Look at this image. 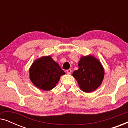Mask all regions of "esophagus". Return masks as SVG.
Returning a JSON list of instances; mask_svg holds the SVG:
<instances>
[{
    "mask_svg": "<svg viewBox=\"0 0 128 128\" xmlns=\"http://www.w3.org/2000/svg\"><path fill=\"white\" fill-rule=\"evenodd\" d=\"M66 73H67V74H70L72 73V70L71 69H68L66 70Z\"/></svg>",
    "mask_w": 128,
    "mask_h": 128,
    "instance_id": "34e87169",
    "label": "esophagus"
}]
</instances>
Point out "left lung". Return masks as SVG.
Here are the masks:
<instances>
[{"instance_id": "obj_1", "label": "left lung", "mask_w": 128, "mask_h": 128, "mask_svg": "<svg viewBox=\"0 0 128 128\" xmlns=\"http://www.w3.org/2000/svg\"><path fill=\"white\" fill-rule=\"evenodd\" d=\"M78 69L73 73L81 90L90 92L96 90L102 83L104 70L99 60L92 55L84 56L78 62Z\"/></svg>"}]
</instances>
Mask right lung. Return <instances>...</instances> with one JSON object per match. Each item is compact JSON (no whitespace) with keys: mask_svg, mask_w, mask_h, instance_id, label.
Segmentation results:
<instances>
[{"mask_svg":"<svg viewBox=\"0 0 128 128\" xmlns=\"http://www.w3.org/2000/svg\"><path fill=\"white\" fill-rule=\"evenodd\" d=\"M29 73L32 83L38 88L45 91L54 88L60 77L65 74L50 56H45L35 60L30 68Z\"/></svg>","mask_w":128,"mask_h":128,"instance_id":"right-lung-1","label":"right lung"}]
</instances>
